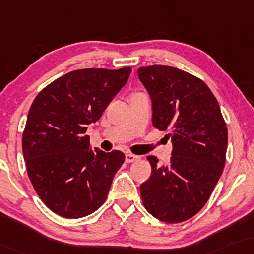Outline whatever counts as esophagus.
I'll return each instance as SVG.
<instances>
[{
    "instance_id": "1",
    "label": "esophagus",
    "mask_w": 254,
    "mask_h": 254,
    "mask_svg": "<svg viewBox=\"0 0 254 254\" xmlns=\"http://www.w3.org/2000/svg\"><path fill=\"white\" fill-rule=\"evenodd\" d=\"M138 160H140V156L134 155V154H127V155H126V161H127V163L138 161Z\"/></svg>"
}]
</instances>
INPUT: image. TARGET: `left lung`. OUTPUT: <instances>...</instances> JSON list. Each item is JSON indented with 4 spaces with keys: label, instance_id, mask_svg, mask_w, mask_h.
<instances>
[{
    "label": "left lung",
    "instance_id": "obj_1",
    "mask_svg": "<svg viewBox=\"0 0 254 254\" xmlns=\"http://www.w3.org/2000/svg\"><path fill=\"white\" fill-rule=\"evenodd\" d=\"M138 76L152 98L153 126L170 130L174 145L167 166L147 156L152 175L140 185L142 203L160 221L183 222L205 206L222 175L227 124L216 98L200 78L168 65L139 67Z\"/></svg>",
    "mask_w": 254,
    "mask_h": 254
}]
</instances>
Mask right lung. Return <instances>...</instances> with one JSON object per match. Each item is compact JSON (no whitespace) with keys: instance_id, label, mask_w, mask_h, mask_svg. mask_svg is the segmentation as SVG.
Returning <instances> with one entry per match:
<instances>
[{"instance_id":"1","label":"right lung","mask_w":254,"mask_h":254,"mask_svg":"<svg viewBox=\"0 0 254 254\" xmlns=\"http://www.w3.org/2000/svg\"><path fill=\"white\" fill-rule=\"evenodd\" d=\"M131 70L71 71L35 96L21 138L23 155L35 192L57 215L79 219L106 201L126 155L92 149L85 133L126 85Z\"/></svg>"}]
</instances>
